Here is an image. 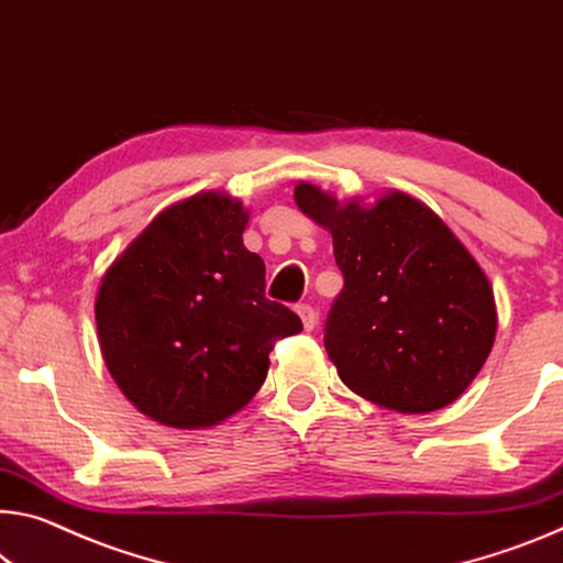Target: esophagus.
I'll return each instance as SVG.
<instances>
[{"instance_id": "1", "label": "esophagus", "mask_w": 563, "mask_h": 563, "mask_svg": "<svg viewBox=\"0 0 563 563\" xmlns=\"http://www.w3.org/2000/svg\"><path fill=\"white\" fill-rule=\"evenodd\" d=\"M296 310H298V316H300V320H302V328L313 330V328H316V320H318L316 308L308 306V302H300V306H298Z\"/></svg>"}]
</instances>
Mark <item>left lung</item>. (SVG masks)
<instances>
[{"mask_svg":"<svg viewBox=\"0 0 563 563\" xmlns=\"http://www.w3.org/2000/svg\"><path fill=\"white\" fill-rule=\"evenodd\" d=\"M296 202L333 235L343 290L325 323V351L353 394L398 413L456 400L496 338L486 273L449 225L406 192L373 205L338 202L310 183Z\"/></svg>","mask_w":563,"mask_h":563,"instance_id":"1","label":"left lung"}]
</instances>
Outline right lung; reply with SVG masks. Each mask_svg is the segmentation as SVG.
I'll return each mask as SVG.
<instances>
[{
  "label": "right lung",
  "mask_w": 563,
  "mask_h": 563,
  "mask_svg": "<svg viewBox=\"0 0 563 563\" xmlns=\"http://www.w3.org/2000/svg\"><path fill=\"white\" fill-rule=\"evenodd\" d=\"M250 212L225 192L169 205L107 267L95 300L107 371L132 406L173 428H210L250 404L273 343L302 330L265 298L243 245Z\"/></svg>",
  "instance_id": "1"
}]
</instances>
